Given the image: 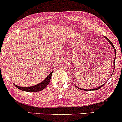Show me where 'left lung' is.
Instances as JSON below:
<instances>
[{
	"mask_svg": "<svg viewBox=\"0 0 122 122\" xmlns=\"http://www.w3.org/2000/svg\"><path fill=\"white\" fill-rule=\"evenodd\" d=\"M105 38L107 40V41H109V43H110V44H111V46H112V47H113V50H114V51H115V58H114V61H113V71L115 70V58H116V49H115V47L113 46V43H112V42H111V41H109V39L108 38H107V37H105ZM113 72H112V74H111V75L110 76V77L112 75V74H113ZM105 83H104V84H102V85H101V86H98V87H96V88H95V89H82V88H80V87H77V86H76V87L77 88V89H81V90H85V91H93V90H98V89H100V88L101 87H102V86H104V85H105Z\"/></svg>",
	"mask_w": 122,
	"mask_h": 122,
	"instance_id": "obj_1",
	"label": "left lung"
}]
</instances>
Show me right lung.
<instances>
[{
    "mask_svg": "<svg viewBox=\"0 0 122 122\" xmlns=\"http://www.w3.org/2000/svg\"><path fill=\"white\" fill-rule=\"evenodd\" d=\"M53 72H51L45 78V80H43L40 83L37 84V85H35L32 86H29V87H21L19 86L16 85L15 84H14V86L17 88V89L21 90L22 91H25V92H37L41 91L42 90L46 87L48 85V84L50 83V79L51 78V75Z\"/></svg>",
    "mask_w": 122,
    "mask_h": 122,
    "instance_id": "obj_1",
    "label": "right lung"
}]
</instances>
